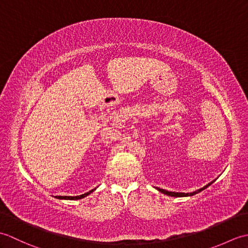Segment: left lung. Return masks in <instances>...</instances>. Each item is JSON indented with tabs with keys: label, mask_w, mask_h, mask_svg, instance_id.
<instances>
[{
	"label": "left lung",
	"mask_w": 248,
	"mask_h": 248,
	"mask_svg": "<svg viewBox=\"0 0 248 248\" xmlns=\"http://www.w3.org/2000/svg\"><path fill=\"white\" fill-rule=\"evenodd\" d=\"M214 181H215V180H214ZM214 181L208 183L207 186H204L203 187L199 188V189H197V191L192 192V193H176V192H168V191H166V189H163V188H160V187H155V188H156L157 191H159V192H161V193H163V194L167 195V196H172V197H186V196H193V195H195V194H198L199 192L203 191L204 188H207L208 186H211V184H212Z\"/></svg>",
	"instance_id": "obj_1"
}]
</instances>
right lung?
<instances>
[{
    "label": "right lung",
    "mask_w": 248,
    "mask_h": 248,
    "mask_svg": "<svg viewBox=\"0 0 248 248\" xmlns=\"http://www.w3.org/2000/svg\"><path fill=\"white\" fill-rule=\"evenodd\" d=\"M94 189L96 188H93V189H92V191H89V192H87V193H85V194H82V195H80V196H57L56 198H59V199H66V200H77V199H82V198H84V197H86V196H88L89 194L91 193H93Z\"/></svg>",
    "instance_id": "right-lung-1"
}]
</instances>
